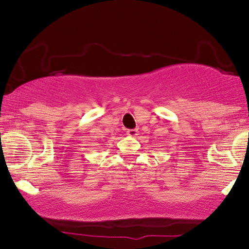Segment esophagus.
<instances>
[{"instance_id": "obj_1", "label": "esophagus", "mask_w": 249, "mask_h": 249, "mask_svg": "<svg viewBox=\"0 0 249 249\" xmlns=\"http://www.w3.org/2000/svg\"><path fill=\"white\" fill-rule=\"evenodd\" d=\"M127 135L130 136V137H136L138 135L137 129H130V130L127 131Z\"/></svg>"}]
</instances>
